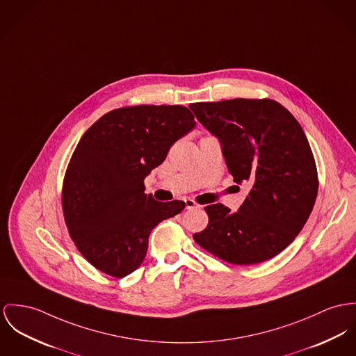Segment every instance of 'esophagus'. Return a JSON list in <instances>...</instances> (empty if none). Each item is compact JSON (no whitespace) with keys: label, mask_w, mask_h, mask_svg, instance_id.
Instances as JSON below:
<instances>
[{"label":"esophagus","mask_w":356,"mask_h":356,"mask_svg":"<svg viewBox=\"0 0 356 356\" xmlns=\"http://www.w3.org/2000/svg\"><path fill=\"white\" fill-rule=\"evenodd\" d=\"M186 209L187 210H193V209H202L200 204H197L196 202H193L192 199H187L186 200Z\"/></svg>","instance_id":"obj_1"}]
</instances>
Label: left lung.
Segmentation results:
<instances>
[{"instance_id":"obj_1","label":"left lung","mask_w":356,"mask_h":356,"mask_svg":"<svg viewBox=\"0 0 356 356\" xmlns=\"http://www.w3.org/2000/svg\"><path fill=\"white\" fill-rule=\"evenodd\" d=\"M222 143L234 183L249 195L237 213L204 207L207 227L193 240L230 264L273 259L290 245L309 218L318 192L316 161L301 124L271 99H233L190 106Z\"/></svg>"}]
</instances>
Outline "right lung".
I'll return each instance as SVG.
<instances>
[{
  "label": "right lung",
  "instance_id": "1",
  "mask_svg": "<svg viewBox=\"0 0 356 356\" xmlns=\"http://www.w3.org/2000/svg\"><path fill=\"white\" fill-rule=\"evenodd\" d=\"M183 106H134L110 111L82 136L67 165L62 209L82 256L113 277L142 264L150 232L186 207L145 193V177L170 146L195 127Z\"/></svg>",
  "mask_w": 356,
  "mask_h": 356
}]
</instances>
